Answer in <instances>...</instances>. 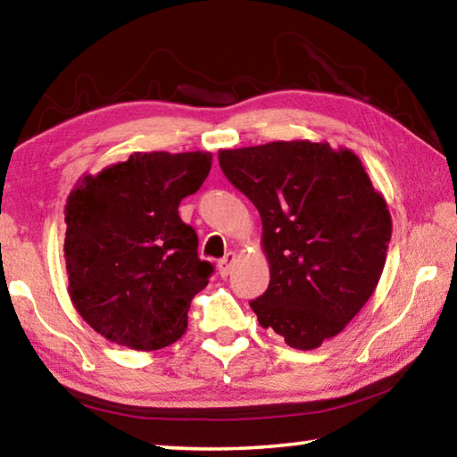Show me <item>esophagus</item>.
I'll return each instance as SVG.
<instances>
[{"mask_svg": "<svg viewBox=\"0 0 457 457\" xmlns=\"http://www.w3.org/2000/svg\"><path fill=\"white\" fill-rule=\"evenodd\" d=\"M236 252H228L226 256H223L221 260H220V274L226 278V276H229V272H231V266H234V262H236Z\"/></svg>", "mask_w": 457, "mask_h": 457, "instance_id": "esophagus-1", "label": "esophagus"}]
</instances>
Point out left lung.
<instances>
[{
    "label": "left lung",
    "mask_w": 457,
    "mask_h": 457,
    "mask_svg": "<svg viewBox=\"0 0 457 457\" xmlns=\"http://www.w3.org/2000/svg\"><path fill=\"white\" fill-rule=\"evenodd\" d=\"M221 171L256 205L268 290L250 306L292 349L343 332L383 274L391 213L346 146L274 141L218 153Z\"/></svg>",
    "instance_id": "obj_1"
}]
</instances>
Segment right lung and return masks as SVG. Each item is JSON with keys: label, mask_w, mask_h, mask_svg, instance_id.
<instances>
[{"label": "right lung", "mask_w": 457, "mask_h": 457, "mask_svg": "<svg viewBox=\"0 0 457 457\" xmlns=\"http://www.w3.org/2000/svg\"><path fill=\"white\" fill-rule=\"evenodd\" d=\"M210 169L205 151L133 153L74 185L64 207L68 296L100 337L157 351L185 335L213 268L177 210Z\"/></svg>", "instance_id": "obj_1"}]
</instances>
